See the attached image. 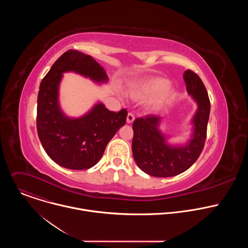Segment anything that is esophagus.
I'll list each match as a JSON object with an SVG mask.
<instances>
[{
    "label": "esophagus",
    "mask_w": 248,
    "mask_h": 248,
    "mask_svg": "<svg viewBox=\"0 0 248 248\" xmlns=\"http://www.w3.org/2000/svg\"><path fill=\"white\" fill-rule=\"evenodd\" d=\"M134 119H135L134 115H133L132 113H128V114H127V117H126V123H127V124H131V123H133Z\"/></svg>",
    "instance_id": "obj_1"
}]
</instances>
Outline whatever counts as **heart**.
I'll return each mask as SVG.
<instances>
[{
	"label": "heart",
	"instance_id": "1",
	"mask_svg": "<svg viewBox=\"0 0 248 248\" xmlns=\"http://www.w3.org/2000/svg\"><path fill=\"white\" fill-rule=\"evenodd\" d=\"M168 85L169 81L167 79L162 78H153L132 87L130 95L134 99L138 100L146 99L155 95L151 99L150 105L153 108H159L169 100L172 94V89Z\"/></svg>",
	"mask_w": 248,
	"mask_h": 248
}]
</instances>
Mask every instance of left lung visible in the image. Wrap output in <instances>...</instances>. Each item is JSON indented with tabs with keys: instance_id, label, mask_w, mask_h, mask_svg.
I'll return each instance as SVG.
<instances>
[{
	"instance_id": "obj_1",
	"label": "left lung",
	"mask_w": 248,
	"mask_h": 248,
	"mask_svg": "<svg viewBox=\"0 0 248 248\" xmlns=\"http://www.w3.org/2000/svg\"><path fill=\"white\" fill-rule=\"evenodd\" d=\"M187 93L197 104L191 120V138L185 145L170 144L160 130L162 117L147 115L133 122L132 155L141 170L156 178H168L189 169L200 156L206 140L210 100L200 78L190 69L184 74Z\"/></svg>"
}]
</instances>
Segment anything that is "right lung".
I'll list each match as a JSON object with an SVG mask.
<instances>
[{
	"label": "right lung",
	"instance_id": "1",
	"mask_svg": "<svg viewBox=\"0 0 248 248\" xmlns=\"http://www.w3.org/2000/svg\"><path fill=\"white\" fill-rule=\"evenodd\" d=\"M74 72L97 83L108 82V76L91 56L77 50L63 53L42 79L37 99V132L48 156L70 170H86L101 159L110 140L125 124L127 111L112 112L97 103L85 115L69 118L59 104L62 74Z\"/></svg>",
	"mask_w": 248,
	"mask_h": 248
}]
</instances>
